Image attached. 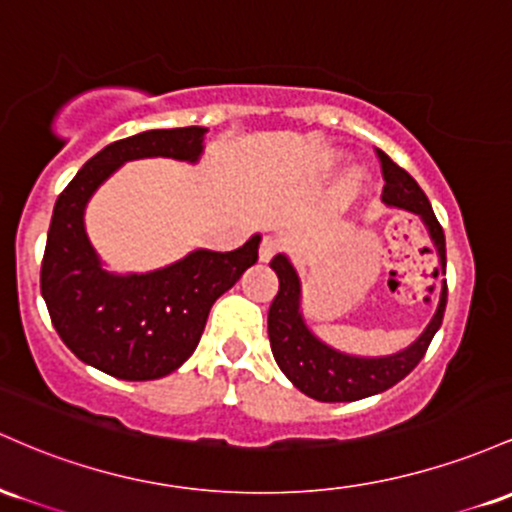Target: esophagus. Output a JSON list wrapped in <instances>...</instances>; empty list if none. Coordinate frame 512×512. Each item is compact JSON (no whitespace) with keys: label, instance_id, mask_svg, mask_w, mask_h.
<instances>
[{"label":"esophagus","instance_id":"34e87169","mask_svg":"<svg viewBox=\"0 0 512 512\" xmlns=\"http://www.w3.org/2000/svg\"><path fill=\"white\" fill-rule=\"evenodd\" d=\"M275 251H278V241H275L273 237H266V239L261 241V249H258V258H261L263 263H268L275 256Z\"/></svg>","mask_w":512,"mask_h":512}]
</instances>
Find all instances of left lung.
Segmentation results:
<instances>
[{
  "instance_id": "1",
  "label": "left lung",
  "mask_w": 512,
  "mask_h": 512,
  "mask_svg": "<svg viewBox=\"0 0 512 512\" xmlns=\"http://www.w3.org/2000/svg\"><path fill=\"white\" fill-rule=\"evenodd\" d=\"M377 157H380L384 181H387L382 191V203L387 208L406 210L421 217L430 241L438 251V273H445V234H442L440 222L435 220L426 193L382 149H377ZM271 268L280 280L278 295L268 309V338H271L275 363L302 394L326 401V404L365 399V396L387 392L396 382L404 380L426 355L435 331L442 324V314H445L447 280H442L440 302L435 307L433 319L411 346L392 355H377V358L350 355L321 341L307 326L302 314V283L290 258L278 254L271 261Z\"/></svg>"
}]
</instances>
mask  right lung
Returning <instances> with one entry per match:
<instances>
[{
  "mask_svg": "<svg viewBox=\"0 0 512 512\" xmlns=\"http://www.w3.org/2000/svg\"><path fill=\"white\" fill-rule=\"evenodd\" d=\"M208 128L145 130L111 142L57 198L40 292L65 346L86 365L128 382L159 380L198 348L212 304L258 261L261 234L234 251L195 249L149 273H111L86 237L91 195L125 162L149 157L195 164Z\"/></svg>",
  "mask_w": 512,
  "mask_h": 512,
  "instance_id": "obj_1",
  "label": "right lung"
}]
</instances>
